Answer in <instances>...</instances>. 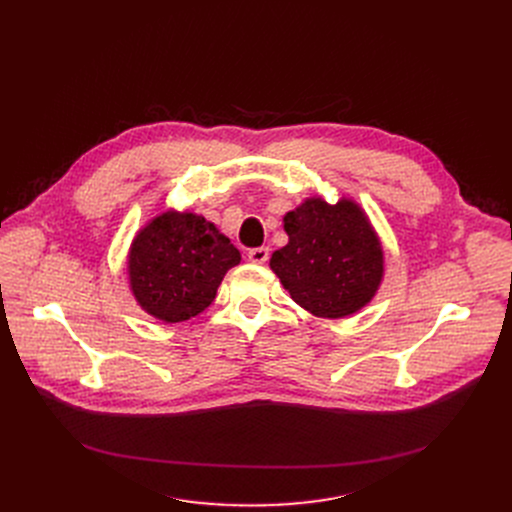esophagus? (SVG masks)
<instances>
[{"label":"esophagus","instance_id":"1","mask_svg":"<svg viewBox=\"0 0 512 512\" xmlns=\"http://www.w3.org/2000/svg\"><path fill=\"white\" fill-rule=\"evenodd\" d=\"M267 259H270V249L267 247H257V249H251L249 251V261H253V263H265Z\"/></svg>","mask_w":512,"mask_h":512}]
</instances>
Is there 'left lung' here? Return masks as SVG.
Here are the masks:
<instances>
[{"label": "left lung", "instance_id": "1", "mask_svg": "<svg viewBox=\"0 0 512 512\" xmlns=\"http://www.w3.org/2000/svg\"><path fill=\"white\" fill-rule=\"evenodd\" d=\"M284 230L288 245L270 265L294 303L338 319L371 301L384 274L382 247L353 201L309 199L286 213Z\"/></svg>", "mask_w": 512, "mask_h": 512}]
</instances>
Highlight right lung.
Masks as SVG:
<instances>
[{
  "label": "right lung",
  "instance_id": "1",
  "mask_svg": "<svg viewBox=\"0 0 512 512\" xmlns=\"http://www.w3.org/2000/svg\"><path fill=\"white\" fill-rule=\"evenodd\" d=\"M240 253L201 215L166 211L132 242L130 286L145 311L168 324L205 311Z\"/></svg>",
  "mask_w": 512,
  "mask_h": 512
}]
</instances>
